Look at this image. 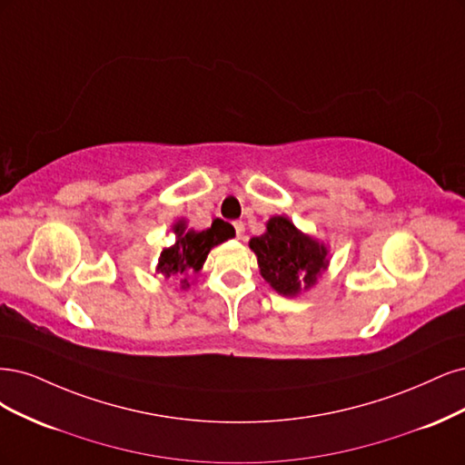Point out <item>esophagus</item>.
Returning <instances> with one entry per match:
<instances>
[{
    "label": "esophagus",
    "mask_w": 465,
    "mask_h": 465,
    "mask_svg": "<svg viewBox=\"0 0 465 465\" xmlns=\"http://www.w3.org/2000/svg\"><path fill=\"white\" fill-rule=\"evenodd\" d=\"M233 230H235L237 239H243V233H245V223L243 222H233Z\"/></svg>",
    "instance_id": "obj_1"
}]
</instances>
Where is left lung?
<instances>
[{
    "instance_id": "obj_1",
    "label": "left lung",
    "mask_w": 465,
    "mask_h": 465,
    "mask_svg": "<svg viewBox=\"0 0 465 465\" xmlns=\"http://www.w3.org/2000/svg\"><path fill=\"white\" fill-rule=\"evenodd\" d=\"M249 247L264 282L283 297L309 292L331 264L326 243L299 230L283 214L268 220L264 233L251 237Z\"/></svg>"
}]
</instances>
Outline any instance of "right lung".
Segmentation results:
<instances>
[{"label":"right lung","instance_id":"obj_1","mask_svg":"<svg viewBox=\"0 0 465 465\" xmlns=\"http://www.w3.org/2000/svg\"><path fill=\"white\" fill-rule=\"evenodd\" d=\"M172 232L175 235V242L173 245L162 249L156 272L163 278H177L182 283V290L191 286V276H197L203 271L208 252L235 235V230L230 223L222 220H214L211 228L197 232L187 228L185 218H179L172 223Z\"/></svg>","mask_w":465,"mask_h":465}]
</instances>
